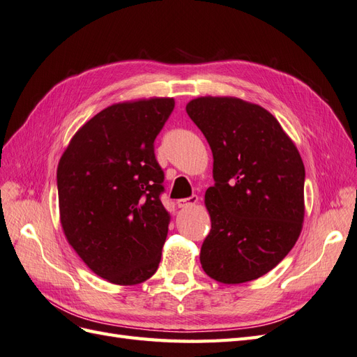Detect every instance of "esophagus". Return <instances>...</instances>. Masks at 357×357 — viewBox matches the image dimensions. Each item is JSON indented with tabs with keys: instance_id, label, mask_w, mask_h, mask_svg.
<instances>
[{
	"instance_id": "esophagus-1",
	"label": "esophagus",
	"mask_w": 357,
	"mask_h": 357,
	"mask_svg": "<svg viewBox=\"0 0 357 357\" xmlns=\"http://www.w3.org/2000/svg\"><path fill=\"white\" fill-rule=\"evenodd\" d=\"M197 202H198V197L197 195H192L189 198L178 199L177 205H178V208H188V207H190V205H195Z\"/></svg>"
}]
</instances>
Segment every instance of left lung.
<instances>
[{
    "instance_id": "1",
    "label": "left lung",
    "mask_w": 357,
    "mask_h": 357,
    "mask_svg": "<svg viewBox=\"0 0 357 357\" xmlns=\"http://www.w3.org/2000/svg\"><path fill=\"white\" fill-rule=\"evenodd\" d=\"M186 112L213 152L214 186L205 192L211 231L201 247L202 269L225 284L252 282L283 261L302 231L304 162L261 105L201 96Z\"/></svg>"
}]
</instances>
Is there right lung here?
Listing matches in <instances>:
<instances>
[{
	"label": "right lung",
	"mask_w": 357,
	"mask_h": 357,
	"mask_svg": "<svg viewBox=\"0 0 357 357\" xmlns=\"http://www.w3.org/2000/svg\"><path fill=\"white\" fill-rule=\"evenodd\" d=\"M174 104L150 98L107 107L61 156L63 234L82 261L113 284L143 283L159 266L169 214L160 201L164 171L153 143Z\"/></svg>",
	"instance_id": "right-lung-1"
}]
</instances>
